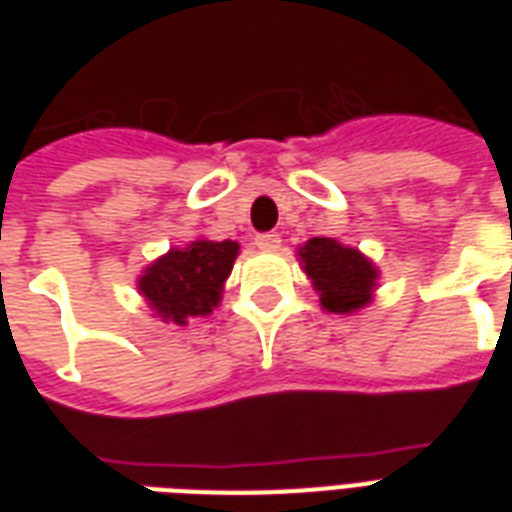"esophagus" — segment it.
<instances>
[{
	"mask_svg": "<svg viewBox=\"0 0 512 512\" xmlns=\"http://www.w3.org/2000/svg\"><path fill=\"white\" fill-rule=\"evenodd\" d=\"M255 247L263 249V252H276L281 247V236L279 233H257L255 236Z\"/></svg>",
	"mask_w": 512,
	"mask_h": 512,
	"instance_id": "obj_1",
	"label": "esophagus"
}]
</instances>
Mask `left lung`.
<instances>
[{"mask_svg": "<svg viewBox=\"0 0 512 512\" xmlns=\"http://www.w3.org/2000/svg\"><path fill=\"white\" fill-rule=\"evenodd\" d=\"M313 289L319 292L321 308L329 313H356L372 303L377 287V268L358 249L340 241L316 236L297 249Z\"/></svg>", "mask_w": 512, "mask_h": 512, "instance_id": "8db88e82", "label": "left lung"}]
</instances>
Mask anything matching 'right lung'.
<instances>
[{"mask_svg": "<svg viewBox=\"0 0 512 512\" xmlns=\"http://www.w3.org/2000/svg\"><path fill=\"white\" fill-rule=\"evenodd\" d=\"M236 255L239 244L231 239H196L183 249H170L143 271L140 295L162 321L185 324L191 316H207L220 303Z\"/></svg>", "mask_w": 512, "mask_h": 512, "instance_id": "right-lung-1", "label": "right lung"}]
</instances>
